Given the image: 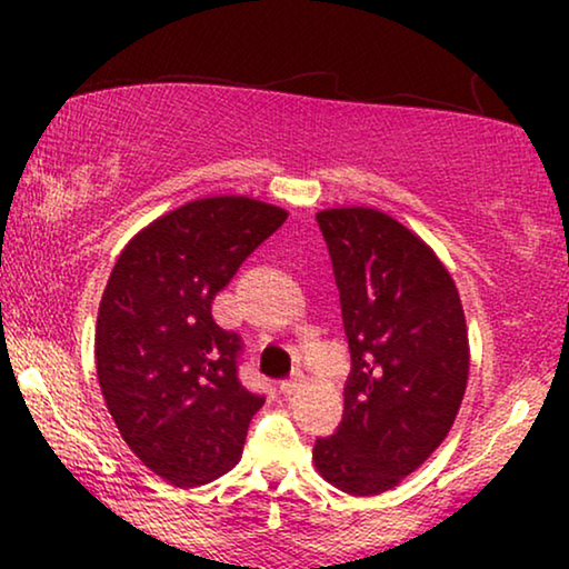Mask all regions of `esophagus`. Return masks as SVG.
<instances>
[{
    "label": "esophagus",
    "instance_id": "esophagus-1",
    "mask_svg": "<svg viewBox=\"0 0 569 569\" xmlns=\"http://www.w3.org/2000/svg\"><path fill=\"white\" fill-rule=\"evenodd\" d=\"M300 383H302V370L298 368V370H292L290 378L282 380V386H279V388H282L284 396H292L300 388Z\"/></svg>",
    "mask_w": 569,
    "mask_h": 569
}]
</instances>
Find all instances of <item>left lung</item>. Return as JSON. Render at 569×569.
<instances>
[{
  "label": "left lung",
  "mask_w": 569,
  "mask_h": 569,
  "mask_svg": "<svg viewBox=\"0 0 569 569\" xmlns=\"http://www.w3.org/2000/svg\"><path fill=\"white\" fill-rule=\"evenodd\" d=\"M337 279L352 372L345 415L318 438V471L355 497L380 495L446 440L469 378L458 290L435 253L376 209L316 214Z\"/></svg>",
  "instance_id": "1"
}]
</instances>
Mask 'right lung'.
Returning a JSON list of instances; mask_svg holds the SVG:
<instances>
[{
	"label": "right lung",
	"mask_w": 569,
	"mask_h": 569,
	"mask_svg": "<svg viewBox=\"0 0 569 569\" xmlns=\"http://www.w3.org/2000/svg\"><path fill=\"white\" fill-rule=\"evenodd\" d=\"M284 220L246 197L189 201L139 232L111 271L96 329L100 391L127 446L170 485L228 471L267 401L240 383L243 337L214 321L212 300Z\"/></svg>",
	"instance_id": "obj_1"
}]
</instances>
